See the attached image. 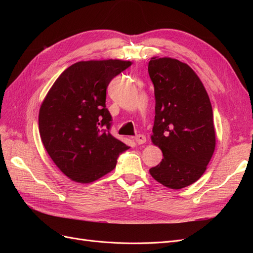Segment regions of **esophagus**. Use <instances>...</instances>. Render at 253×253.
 <instances>
[{
  "mask_svg": "<svg viewBox=\"0 0 253 253\" xmlns=\"http://www.w3.org/2000/svg\"><path fill=\"white\" fill-rule=\"evenodd\" d=\"M135 141L138 143V144H142V143H144L145 141H147V138H145V136L139 134V135H136L135 136Z\"/></svg>",
  "mask_w": 253,
  "mask_h": 253,
  "instance_id": "1",
  "label": "esophagus"
}]
</instances>
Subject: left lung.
I'll return each instance as SVG.
<instances>
[{"label": "left lung", "mask_w": 253, "mask_h": 253, "mask_svg": "<svg viewBox=\"0 0 253 253\" xmlns=\"http://www.w3.org/2000/svg\"><path fill=\"white\" fill-rule=\"evenodd\" d=\"M148 71L156 102L151 140L164 155L150 174L167 188L182 189L202 177L215 150L210 99L196 73L177 59L153 57Z\"/></svg>", "instance_id": "obj_1"}]
</instances>
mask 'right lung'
<instances>
[{
    "label": "right lung",
    "mask_w": 253,
    "mask_h": 253,
    "mask_svg": "<svg viewBox=\"0 0 253 253\" xmlns=\"http://www.w3.org/2000/svg\"><path fill=\"white\" fill-rule=\"evenodd\" d=\"M132 64L118 59L80 61L52 84L39 111V132L52 162L73 181L89 183L113 171L129 147L110 133L105 106L111 80Z\"/></svg>",
    "instance_id": "obj_1"
}]
</instances>
